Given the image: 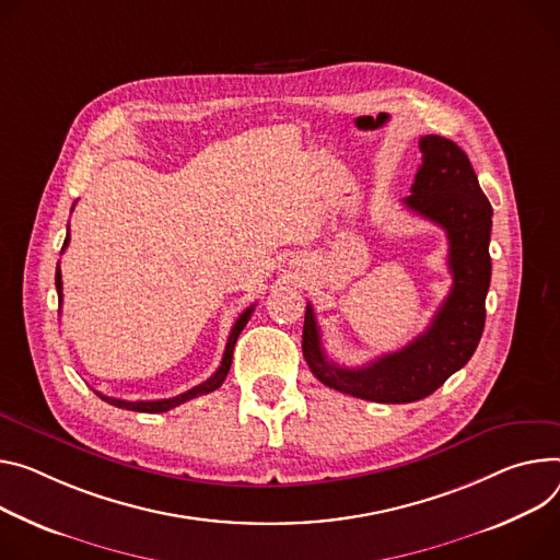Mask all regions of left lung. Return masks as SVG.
<instances>
[{"label": "left lung", "instance_id": "obj_1", "mask_svg": "<svg viewBox=\"0 0 560 560\" xmlns=\"http://www.w3.org/2000/svg\"><path fill=\"white\" fill-rule=\"evenodd\" d=\"M420 151L422 165L404 206L446 232L453 277L429 328L397 352L362 369H343L326 358L311 303L303 319L301 348L313 375L339 393L380 404H409L438 390L471 360L485 330L493 210L467 154L453 140L422 136Z\"/></svg>", "mask_w": 560, "mask_h": 560}]
</instances>
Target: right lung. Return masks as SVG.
<instances>
[{
	"label": "right lung",
	"instance_id": "1",
	"mask_svg": "<svg viewBox=\"0 0 560 560\" xmlns=\"http://www.w3.org/2000/svg\"><path fill=\"white\" fill-rule=\"evenodd\" d=\"M67 245H69V234H67V238H65L62 249H65ZM56 288H58V301L62 303V272H60V266H58V270H56ZM252 313H254V303H252V306H249L247 311H243V313H241V317L234 322L232 332H230L228 343H225V352H223L221 366L217 369V373H214L210 380H206L202 384H198V386H194V388H189V390H185V393H180V395H176V397H170V399H156V401H127V399H118V397H107V395L97 393V390H95V395H97L100 399H105V401H109V404L118 406V409L138 411V413H165V411L174 409V406H178V404H185V401H189V399H194V397H198V395H206V393L217 390V388L225 382V377H228V373H230V366H232V354H234V343H236V339H238L241 330L245 328V324L249 322Z\"/></svg>",
	"mask_w": 560,
	"mask_h": 560
}]
</instances>
